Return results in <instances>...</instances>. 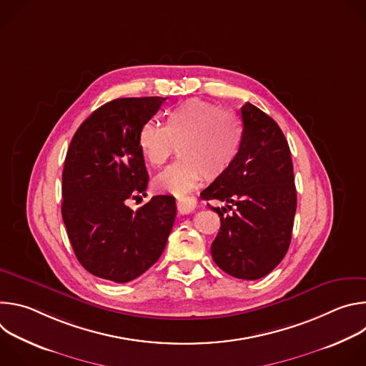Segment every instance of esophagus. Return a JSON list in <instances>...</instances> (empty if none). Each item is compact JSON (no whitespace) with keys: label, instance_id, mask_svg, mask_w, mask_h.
<instances>
[{"label":"esophagus","instance_id":"34e87169","mask_svg":"<svg viewBox=\"0 0 366 366\" xmlns=\"http://www.w3.org/2000/svg\"><path fill=\"white\" fill-rule=\"evenodd\" d=\"M195 205H197V201L192 197H181L177 199V207H178V212L181 214H188V213L194 212Z\"/></svg>","mask_w":366,"mask_h":366}]
</instances>
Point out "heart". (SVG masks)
Instances as JSON below:
<instances>
[{
  "instance_id": "b5f03b06",
  "label": "heart",
  "mask_w": 366,
  "mask_h": 366,
  "mask_svg": "<svg viewBox=\"0 0 366 366\" xmlns=\"http://www.w3.org/2000/svg\"><path fill=\"white\" fill-rule=\"evenodd\" d=\"M165 123L144 122L137 134L139 149L152 167H162L178 152L182 156L154 178L161 192L182 197L202 178L217 179L237 161L244 130L242 123L213 102L191 98L168 109Z\"/></svg>"
}]
</instances>
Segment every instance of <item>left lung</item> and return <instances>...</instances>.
<instances>
[{"label": "left lung", "instance_id": "left-lung-1", "mask_svg": "<svg viewBox=\"0 0 366 366\" xmlns=\"http://www.w3.org/2000/svg\"><path fill=\"white\" fill-rule=\"evenodd\" d=\"M244 140L234 165L202 192V199L235 205L212 207L222 222L212 244L216 265L239 280H259L284 259L292 234L297 191L288 142L262 110L242 107ZM231 207V205H226Z\"/></svg>", "mask_w": 366, "mask_h": 366}]
</instances>
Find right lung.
<instances>
[{
    "label": "right lung",
    "mask_w": 366,
    "mask_h": 366,
    "mask_svg": "<svg viewBox=\"0 0 366 366\" xmlns=\"http://www.w3.org/2000/svg\"><path fill=\"white\" fill-rule=\"evenodd\" d=\"M167 98H117L76 130L62 174V219L79 264L92 275L129 282L158 260L177 205L154 195L133 212L126 199L144 195L149 175L137 134ZM142 198V197H140Z\"/></svg>",
    "instance_id": "add662e5"
}]
</instances>
